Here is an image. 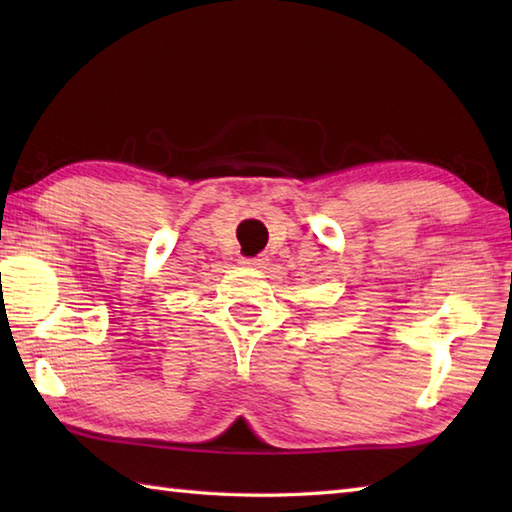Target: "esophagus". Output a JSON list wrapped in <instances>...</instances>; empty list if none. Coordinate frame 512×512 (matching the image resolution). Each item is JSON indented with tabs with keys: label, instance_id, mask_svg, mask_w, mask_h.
<instances>
[{
	"label": "esophagus",
	"instance_id": "obj_1",
	"mask_svg": "<svg viewBox=\"0 0 512 512\" xmlns=\"http://www.w3.org/2000/svg\"><path fill=\"white\" fill-rule=\"evenodd\" d=\"M246 266H253V268H266L268 266V257L266 255H257V257H246L244 259Z\"/></svg>",
	"mask_w": 512,
	"mask_h": 512
}]
</instances>
